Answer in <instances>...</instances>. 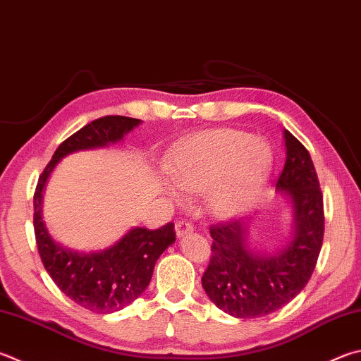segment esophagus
<instances>
[{"mask_svg": "<svg viewBox=\"0 0 361 361\" xmlns=\"http://www.w3.org/2000/svg\"><path fill=\"white\" fill-rule=\"evenodd\" d=\"M194 227L189 221L186 219H180L175 222V232H176V237H183V235H186L189 232H192Z\"/></svg>", "mask_w": 361, "mask_h": 361, "instance_id": "obj_1", "label": "esophagus"}]
</instances>
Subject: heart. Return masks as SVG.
I'll return each mask as SVG.
<instances>
[{"label":"heart","mask_w":361,"mask_h":361,"mask_svg":"<svg viewBox=\"0 0 361 361\" xmlns=\"http://www.w3.org/2000/svg\"><path fill=\"white\" fill-rule=\"evenodd\" d=\"M271 167L265 142L238 129H209L192 135L170 156L167 172L185 192L203 193L209 213L228 218L245 209Z\"/></svg>","instance_id":"1"}]
</instances>
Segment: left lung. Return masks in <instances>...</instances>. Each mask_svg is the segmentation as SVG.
<instances>
[{"mask_svg": "<svg viewBox=\"0 0 361 361\" xmlns=\"http://www.w3.org/2000/svg\"><path fill=\"white\" fill-rule=\"evenodd\" d=\"M286 164L278 191L292 197V240L273 254L252 251L243 221H222L209 227L212 255L202 286L213 303L238 319L271 314L305 289L316 268L324 241V195L310 153L284 130Z\"/></svg>", "mask_w": 361, "mask_h": 361, "instance_id": "1", "label": "left lung"}]
</instances>
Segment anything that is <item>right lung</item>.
<instances>
[{"instance_id": "1", "label": "right lung", "mask_w": 361, "mask_h": 361, "mask_svg": "<svg viewBox=\"0 0 361 361\" xmlns=\"http://www.w3.org/2000/svg\"><path fill=\"white\" fill-rule=\"evenodd\" d=\"M140 120L107 115L88 123L60 143L37 180L35 191V235L45 270L63 293L93 312L110 314L133 303L147 289L156 260L175 241L173 222L156 231L134 227L124 237L101 252L82 254L64 249L45 228L41 218L42 189L56 162L69 153L106 147L121 140Z\"/></svg>"}]
</instances>
